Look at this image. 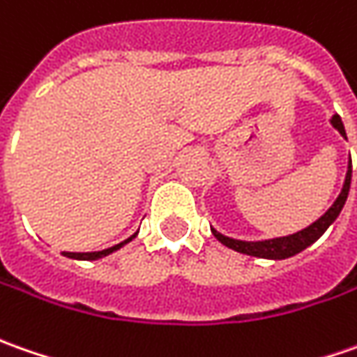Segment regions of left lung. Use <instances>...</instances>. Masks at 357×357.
Listing matches in <instances>:
<instances>
[{"label": "left lung", "instance_id": "1", "mask_svg": "<svg viewBox=\"0 0 357 357\" xmlns=\"http://www.w3.org/2000/svg\"><path fill=\"white\" fill-rule=\"evenodd\" d=\"M332 126L338 130L340 134L346 138V130H344V122L342 118L336 114L332 118ZM351 183V160L348 164V174H346V181H344V188L340 191L338 199L334 202V205L326 211L324 215L320 217L318 221H314L312 225H308L306 229H302L294 235H289V237H278V239H268V241H239V239H231V237H225L221 235L219 231L211 229V233L215 235L217 241H221L225 247L233 249V251L243 252V255H251V257H259V259H289V257H294L296 252L304 251L306 247H310L314 241H318L324 231L334 221L336 217L340 215L344 203L348 199V191H350Z\"/></svg>", "mask_w": 357, "mask_h": 357}]
</instances>
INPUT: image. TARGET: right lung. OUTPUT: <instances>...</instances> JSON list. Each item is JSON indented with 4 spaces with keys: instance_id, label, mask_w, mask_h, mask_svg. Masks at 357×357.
Instances as JSON below:
<instances>
[{
    "instance_id": "add662e5",
    "label": "right lung",
    "mask_w": 357,
    "mask_h": 357,
    "mask_svg": "<svg viewBox=\"0 0 357 357\" xmlns=\"http://www.w3.org/2000/svg\"><path fill=\"white\" fill-rule=\"evenodd\" d=\"M136 237V233L130 237V239L122 241V243H118V245H114V247H110V249H105V251H94V252H65V257H68V259H79V261H96V259H102V257H106V255H110V252L118 251L122 245H126V243H130V241Z\"/></svg>"
}]
</instances>
